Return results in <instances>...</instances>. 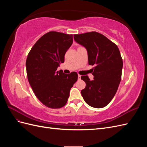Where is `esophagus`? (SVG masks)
Segmentation results:
<instances>
[{
  "mask_svg": "<svg viewBox=\"0 0 147 147\" xmlns=\"http://www.w3.org/2000/svg\"><path fill=\"white\" fill-rule=\"evenodd\" d=\"M80 79H81V75H78V80H80Z\"/></svg>",
  "mask_w": 147,
  "mask_h": 147,
  "instance_id": "esophagus-1",
  "label": "esophagus"
}]
</instances>
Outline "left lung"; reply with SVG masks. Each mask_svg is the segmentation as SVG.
Here are the masks:
<instances>
[{"instance_id":"8db88e82","label":"left lung","mask_w":147,"mask_h":147,"mask_svg":"<svg viewBox=\"0 0 147 147\" xmlns=\"http://www.w3.org/2000/svg\"><path fill=\"white\" fill-rule=\"evenodd\" d=\"M74 38L87 50L88 64L94 65L93 80L87 75L81 77L86 83L82 96L91 107H104L113 98L121 82L123 59L119 49L116 44L97 32L75 34Z\"/></svg>"}]
</instances>
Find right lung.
<instances>
[{"mask_svg":"<svg viewBox=\"0 0 147 147\" xmlns=\"http://www.w3.org/2000/svg\"><path fill=\"white\" fill-rule=\"evenodd\" d=\"M72 34L50 31L40 38L29 51L26 66L30 85L42 103L51 109H59L67 102L71 88L78 74L57 70L72 45Z\"/></svg>","mask_w":147,"mask_h":147,"instance_id":"right-lung-1","label":"right lung"}]
</instances>
